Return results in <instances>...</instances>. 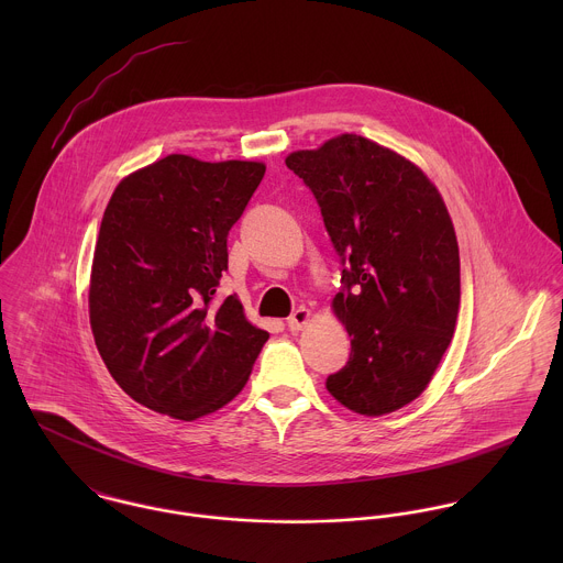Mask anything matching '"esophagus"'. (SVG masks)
<instances>
[{"instance_id":"34e87169","label":"esophagus","mask_w":563,"mask_h":563,"mask_svg":"<svg viewBox=\"0 0 563 563\" xmlns=\"http://www.w3.org/2000/svg\"><path fill=\"white\" fill-rule=\"evenodd\" d=\"M308 321H310V310L299 308V310L286 321V324H288L290 331H299V329H303V324H308Z\"/></svg>"}]
</instances>
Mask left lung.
<instances>
[{
  "label": "left lung",
  "mask_w": 563,
  "mask_h": 563,
  "mask_svg": "<svg viewBox=\"0 0 563 563\" xmlns=\"http://www.w3.org/2000/svg\"><path fill=\"white\" fill-rule=\"evenodd\" d=\"M286 166L312 190L342 264L333 312L351 335L335 401L382 416L420 397L451 344L460 312V249L429 177L357 134L295 152Z\"/></svg>",
  "instance_id": "1"
}]
</instances>
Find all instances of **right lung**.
Listing matches in <instances>:
<instances>
[{"mask_svg":"<svg viewBox=\"0 0 563 563\" xmlns=\"http://www.w3.org/2000/svg\"><path fill=\"white\" fill-rule=\"evenodd\" d=\"M262 162L170 154L112 192L90 273V327L114 382L179 420L232 401L268 340L241 301L219 299L228 236L264 177Z\"/></svg>","mask_w":563,"mask_h":563,"instance_id":"add662e5","label":"right lung"}]
</instances>
